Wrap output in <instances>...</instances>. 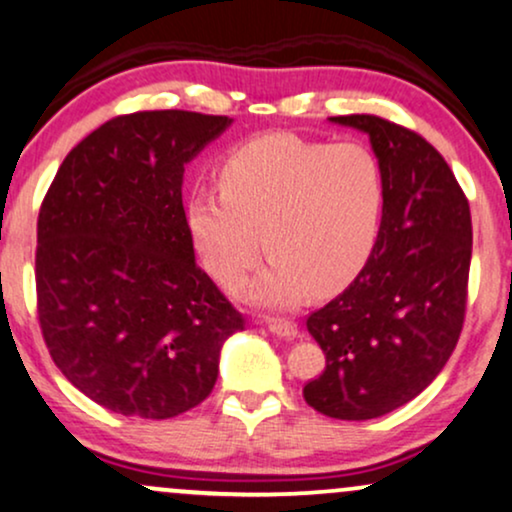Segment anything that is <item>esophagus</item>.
<instances>
[{
  "label": "esophagus",
  "mask_w": 512,
  "mask_h": 512,
  "mask_svg": "<svg viewBox=\"0 0 512 512\" xmlns=\"http://www.w3.org/2000/svg\"><path fill=\"white\" fill-rule=\"evenodd\" d=\"M269 331L279 338H295L298 336V326L293 322H286V319H272L269 322Z\"/></svg>",
  "instance_id": "esophagus-1"
}]
</instances>
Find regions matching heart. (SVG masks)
Here are the masks:
<instances>
[{
    "label": "heart",
    "instance_id": "heart-1",
    "mask_svg": "<svg viewBox=\"0 0 512 512\" xmlns=\"http://www.w3.org/2000/svg\"><path fill=\"white\" fill-rule=\"evenodd\" d=\"M381 214L384 174L365 145L295 135L238 147L221 164V190L195 188L188 197L197 250L226 288L245 279L264 243L272 262L243 293L267 307L346 288L372 257Z\"/></svg>",
    "mask_w": 512,
    "mask_h": 512
}]
</instances>
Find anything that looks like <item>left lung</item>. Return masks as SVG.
<instances>
[{"label":"left lung","mask_w":512,"mask_h":512,"mask_svg":"<svg viewBox=\"0 0 512 512\" xmlns=\"http://www.w3.org/2000/svg\"><path fill=\"white\" fill-rule=\"evenodd\" d=\"M369 135L384 174L372 257L343 293L307 317L326 367L307 381L310 408L374 420L427 389L463 331L472 219L451 166L422 135L372 114L331 116Z\"/></svg>","instance_id":"left-lung-1"}]
</instances>
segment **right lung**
Instances as JSON below:
<instances>
[{
	"mask_svg": "<svg viewBox=\"0 0 512 512\" xmlns=\"http://www.w3.org/2000/svg\"><path fill=\"white\" fill-rule=\"evenodd\" d=\"M181 109L116 116L61 162L38 217L40 329L80 393L169 420L214 389L243 317L197 267L183 171L231 126Z\"/></svg>",
	"mask_w": 512,
	"mask_h": 512,
	"instance_id": "1",
	"label": "right lung"
}]
</instances>
